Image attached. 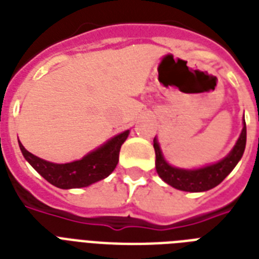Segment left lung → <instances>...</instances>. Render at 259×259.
Wrapping results in <instances>:
<instances>
[{
    "label": "left lung",
    "instance_id": "8db88e82",
    "mask_svg": "<svg viewBox=\"0 0 259 259\" xmlns=\"http://www.w3.org/2000/svg\"><path fill=\"white\" fill-rule=\"evenodd\" d=\"M153 148L156 152V170L166 184L185 192H204L221 184L243 156L246 148V122L243 119V129L231 152L225 158H222L221 161L211 165L201 166L196 169L176 168L165 161L156 137L153 140Z\"/></svg>",
    "mask_w": 259,
    "mask_h": 259
}]
</instances>
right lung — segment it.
Wrapping results in <instances>:
<instances>
[{"instance_id":"right-lung-1","label":"right lung","mask_w":259,"mask_h":259,"mask_svg":"<svg viewBox=\"0 0 259 259\" xmlns=\"http://www.w3.org/2000/svg\"><path fill=\"white\" fill-rule=\"evenodd\" d=\"M130 130L117 134L103 145L90 152L84 157L67 164H56L34 156L18 141L25 160L37 170L48 183L62 189L83 188L99 180H103L115 169L119 160V150L126 141Z\"/></svg>"}]
</instances>
